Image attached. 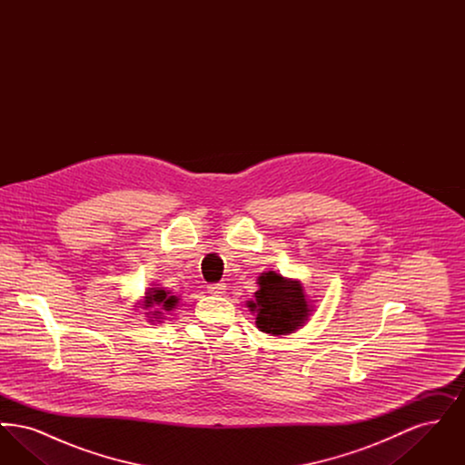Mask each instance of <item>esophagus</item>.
<instances>
[{"label": "esophagus", "instance_id": "esophagus-1", "mask_svg": "<svg viewBox=\"0 0 465 465\" xmlns=\"http://www.w3.org/2000/svg\"><path fill=\"white\" fill-rule=\"evenodd\" d=\"M207 291H209L211 294H214V296H223V294L226 292V286H224L223 282H216V284H209Z\"/></svg>", "mask_w": 465, "mask_h": 465}]
</instances>
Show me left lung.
Here are the masks:
<instances>
[{"mask_svg":"<svg viewBox=\"0 0 465 465\" xmlns=\"http://www.w3.org/2000/svg\"><path fill=\"white\" fill-rule=\"evenodd\" d=\"M260 289L254 292V302L249 309L256 312V326L268 334H288L305 324L309 305L303 288L298 281H288L275 272L262 273Z\"/></svg>","mask_w":465,"mask_h":465,"instance_id":"left-lung-1","label":"left lung"}]
</instances>
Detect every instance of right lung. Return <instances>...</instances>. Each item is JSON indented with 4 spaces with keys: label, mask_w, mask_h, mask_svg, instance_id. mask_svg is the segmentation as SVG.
Wrapping results in <instances>:
<instances>
[{
    "label": "right lung",
    "mask_w": 465,
    "mask_h": 465,
    "mask_svg": "<svg viewBox=\"0 0 465 465\" xmlns=\"http://www.w3.org/2000/svg\"><path fill=\"white\" fill-rule=\"evenodd\" d=\"M177 303L176 296H171L163 289H152L146 292V302L144 307H153V305H162V309L173 310ZM160 313V312H156Z\"/></svg>",
    "instance_id": "add662e5"
}]
</instances>
